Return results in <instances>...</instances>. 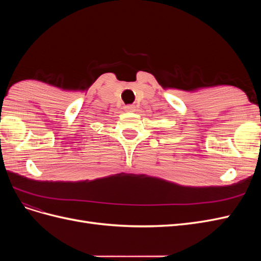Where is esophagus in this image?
I'll use <instances>...</instances> for the list:
<instances>
[{"instance_id":"obj_1","label":"esophagus","mask_w":261,"mask_h":261,"mask_svg":"<svg viewBox=\"0 0 261 261\" xmlns=\"http://www.w3.org/2000/svg\"><path fill=\"white\" fill-rule=\"evenodd\" d=\"M124 110L126 112H134L136 110V107L134 105H129V106H125Z\"/></svg>"}]
</instances>
